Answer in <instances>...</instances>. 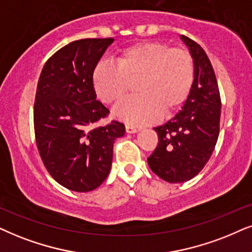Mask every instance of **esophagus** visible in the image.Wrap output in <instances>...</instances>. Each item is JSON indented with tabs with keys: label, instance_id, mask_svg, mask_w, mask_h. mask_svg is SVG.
Here are the masks:
<instances>
[{
	"label": "esophagus",
	"instance_id": "34e87169",
	"mask_svg": "<svg viewBox=\"0 0 252 252\" xmlns=\"http://www.w3.org/2000/svg\"><path fill=\"white\" fill-rule=\"evenodd\" d=\"M126 132H128V133L137 132V128H136V126H131V124H126Z\"/></svg>",
	"mask_w": 252,
	"mask_h": 252
}]
</instances>
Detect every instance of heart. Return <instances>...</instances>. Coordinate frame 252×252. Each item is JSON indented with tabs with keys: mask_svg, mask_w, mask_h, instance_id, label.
Returning <instances> with one entry per match:
<instances>
[{
	"mask_svg": "<svg viewBox=\"0 0 252 252\" xmlns=\"http://www.w3.org/2000/svg\"><path fill=\"white\" fill-rule=\"evenodd\" d=\"M194 62L189 51L160 41H144L123 50L116 63H100L93 72L97 97L116 104L136 82L138 93L116 107V117L133 124L154 122L183 104L192 89Z\"/></svg>",
	"mask_w": 252,
	"mask_h": 252,
	"instance_id": "b5f03b06",
	"label": "heart"
}]
</instances>
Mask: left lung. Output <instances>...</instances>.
Wrapping results in <instances>:
<instances>
[{"label":"left lung","mask_w":252,"mask_h":252,"mask_svg":"<svg viewBox=\"0 0 252 252\" xmlns=\"http://www.w3.org/2000/svg\"><path fill=\"white\" fill-rule=\"evenodd\" d=\"M194 62V81L183 109L156 126L158 145L148 158L154 173L167 183L189 181L205 167L220 133L221 97L216 76L199 44L181 34Z\"/></svg>","instance_id":"obj_1"}]
</instances>
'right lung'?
<instances>
[{
  "mask_svg": "<svg viewBox=\"0 0 252 252\" xmlns=\"http://www.w3.org/2000/svg\"><path fill=\"white\" fill-rule=\"evenodd\" d=\"M113 38L72 41L41 69L33 107L34 136L40 158L57 183L89 192L106 180L114 142L126 132L123 123H96L109 110L96 100L93 72Z\"/></svg>",
  "mask_w": 252,
  "mask_h": 252,
  "instance_id": "1",
  "label": "right lung"
}]
</instances>
